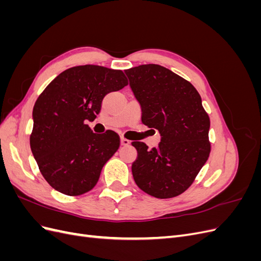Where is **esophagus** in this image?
Returning a JSON list of instances; mask_svg holds the SVG:
<instances>
[{"instance_id":"1","label":"esophagus","mask_w":261,"mask_h":261,"mask_svg":"<svg viewBox=\"0 0 261 261\" xmlns=\"http://www.w3.org/2000/svg\"><path fill=\"white\" fill-rule=\"evenodd\" d=\"M130 144V141L128 139H125V138H121V146H128Z\"/></svg>"}]
</instances>
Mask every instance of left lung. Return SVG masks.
Segmentation results:
<instances>
[{
    "label": "left lung",
    "mask_w": 261,
    "mask_h": 261,
    "mask_svg": "<svg viewBox=\"0 0 261 261\" xmlns=\"http://www.w3.org/2000/svg\"><path fill=\"white\" fill-rule=\"evenodd\" d=\"M141 109V122L158 129L161 141L148 149L133 141L137 159L132 164L137 186L155 198L184 193L208 160L209 116L195 87L172 70L156 64L125 70Z\"/></svg>",
    "instance_id": "1"
}]
</instances>
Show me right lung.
<instances>
[{
    "label": "right lung",
    "instance_id": "right-lung-1",
    "mask_svg": "<svg viewBox=\"0 0 261 261\" xmlns=\"http://www.w3.org/2000/svg\"><path fill=\"white\" fill-rule=\"evenodd\" d=\"M122 70L98 65L68 68L37 99L30 148L45 180L64 195L78 196L96 186L103 165L120 147L112 130L94 134L92 122L108 93L127 85Z\"/></svg>",
    "mask_w": 261,
    "mask_h": 261
}]
</instances>
